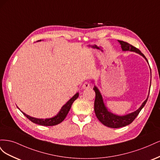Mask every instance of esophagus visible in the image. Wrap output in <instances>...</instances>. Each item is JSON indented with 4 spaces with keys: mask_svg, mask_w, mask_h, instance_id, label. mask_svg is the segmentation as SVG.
<instances>
[{
    "mask_svg": "<svg viewBox=\"0 0 160 160\" xmlns=\"http://www.w3.org/2000/svg\"><path fill=\"white\" fill-rule=\"evenodd\" d=\"M91 87L89 83H88V82H85V83H83V85H82V88H83V89H88L89 88Z\"/></svg>",
    "mask_w": 160,
    "mask_h": 160,
    "instance_id": "34e87169",
    "label": "esophagus"
}]
</instances>
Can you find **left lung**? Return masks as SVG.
Wrapping results in <instances>:
<instances>
[{"instance_id":"left-lung-1","label":"left lung","mask_w":160,"mask_h":160,"mask_svg":"<svg viewBox=\"0 0 160 160\" xmlns=\"http://www.w3.org/2000/svg\"><path fill=\"white\" fill-rule=\"evenodd\" d=\"M119 42L121 44V45H122L123 51H130L136 52L139 53V54L142 55L148 62L146 57H145V55L143 54V53L138 49H137L136 47H135L132 45L129 44L128 42H124L123 41H119ZM93 89L95 92L94 110H95L96 117L98 118V119L99 120V122L101 123H103L104 125H105V126L111 128H122L124 126H126L128 125H129L130 123H132L133 122V120L136 118V117L138 115L140 111H141L142 108L144 107V105H146L148 99V98L146 100L142 103L141 107H140L137 111H134L133 113H132L124 116H118V115L113 114L112 113L109 112L103 102L102 97H101V95L98 89L95 86L93 88Z\"/></svg>"}]
</instances>
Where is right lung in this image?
Wrapping results in <instances>:
<instances>
[{
  "mask_svg": "<svg viewBox=\"0 0 160 160\" xmlns=\"http://www.w3.org/2000/svg\"><path fill=\"white\" fill-rule=\"evenodd\" d=\"M79 97V93H76L72 98L67 102L65 105L62 106V108H61V111H59V113H58L56 116H55L54 118H52L50 119H37L35 118H32L31 116L25 114V113H23L22 111V113L23 115H25V117H27L28 119L34 123H36L38 125H43V126H53V125H58L59 123H61L62 121H63L66 116L68 114L69 111L71 108V105L72 103L77 99V98Z\"/></svg>",
  "mask_w": 160,
  "mask_h": 160,
  "instance_id": "right-lung-1",
  "label": "right lung"
}]
</instances>
